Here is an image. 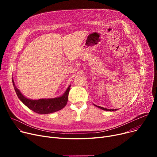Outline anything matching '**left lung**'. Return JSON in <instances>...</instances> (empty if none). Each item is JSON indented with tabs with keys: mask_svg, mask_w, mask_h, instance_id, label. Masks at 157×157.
<instances>
[{
	"mask_svg": "<svg viewBox=\"0 0 157 157\" xmlns=\"http://www.w3.org/2000/svg\"><path fill=\"white\" fill-rule=\"evenodd\" d=\"M95 106H97V108H101V109H103V110H104V111H117V110H118L117 109H107V108H102V107H101V106H98V105H95Z\"/></svg>",
	"mask_w": 157,
	"mask_h": 157,
	"instance_id": "obj_1",
	"label": "left lung"
}]
</instances>
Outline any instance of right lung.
Listing matches in <instances>:
<instances>
[{"mask_svg":"<svg viewBox=\"0 0 157 157\" xmlns=\"http://www.w3.org/2000/svg\"><path fill=\"white\" fill-rule=\"evenodd\" d=\"M16 95L20 100L32 111L40 114H47L55 113L63 109L67 104L71 85L69 86L65 92L60 97L53 98H40L39 100L29 99L25 97L16 87L14 80L12 79Z\"/></svg>","mask_w":157,"mask_h":157,"instance_id":"1","label":"right lung"}]
</instances>
